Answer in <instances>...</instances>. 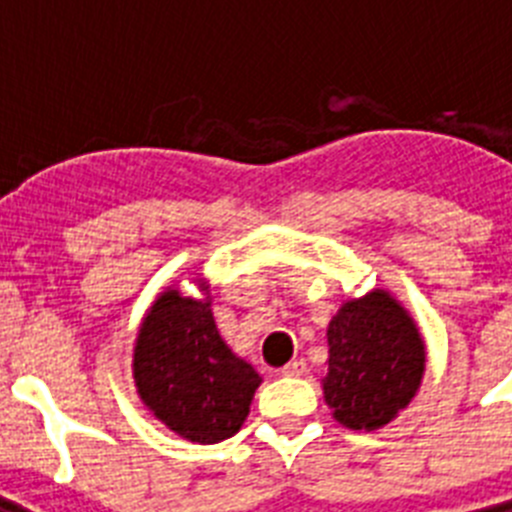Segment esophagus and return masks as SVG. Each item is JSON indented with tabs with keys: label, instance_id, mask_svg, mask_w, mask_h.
<instances>
[{
	"label": "esophagus",
	"instance_id": "34e87169",
	"mask_svg": "<svg viewBox=\"0 0 512 512\" xmlns=\"http://www.w3.org/2000/svg\"><path fill=\"white\" fill-rule=\"evenodd\" d=\"M305 372H307L305 359H292V361H289V364L282 369L284 377H302V374H305Z\"/></svg>",
	"mask_w": 512,
	"mask_h": 512
}]
</instances>
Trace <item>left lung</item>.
<instances>
[{
  "instance_id": "1",
  "label": "left lung",
  "mask_w": 512,
  "mask_h": 512,
  "mask_svg": "<svg viewBox=\"0 0 512 512\" xmlns=\"http://www.w3.org/2000/svg\"><path fill=\"white\" fill-rule=\"evenodd\" d=\"M325 402L338 423L374 431L390 423L420 387L425 346L408 312L387 292L351 300L328 325Z\"/></svg>"
}]
</instances>
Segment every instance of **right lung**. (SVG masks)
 Here are the masks:
<instances>
[{"label":"right lung","mask_w":512,"mask_h":512,"mask_svg":"<svg viewBox=\"0 0 512 512\" xmlns=\"http://www.w3.org/2000/svg\"><path fill=\"white\" fill-rule=\"evenodd\" d=\"M133 377L158 420L194 443L241 431L261 377L225 346L210 302L176 289L153 302L135 341Z\"/></svg>","instance_id":"obj_1"}]
</instances>
